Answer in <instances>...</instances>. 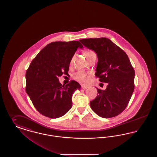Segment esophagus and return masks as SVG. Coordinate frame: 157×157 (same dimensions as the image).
Returning <instances> with one entry per match:
<instances>
[{"mask_svg": "<svg viewBox=\"0 0 157 157\" xmlns=\"http://www.w3.org/2000/svg\"><path fill=\"white\" fill-rule=\"evenodd\" d=\"M81 88H82V89H83V90H85V89L88 88L89 86H86V85H82V86H81Z\"/></svg>", "mask_w": 157, "mask_h": 157, "instance_id": "obj_1", "label": "esophagus"}]
</instances>
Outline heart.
Wrapping results in <instances>:
<instances>
[{
  "instance_id": "1",
  "label": "heart",
  "mask_w": 157,
  "mask_h": 157,
  "mask_svg": "<svg viewBox=\"0 0 157 157\" xmlns=\"http://www.w3.org/2000/svg\"><path fill=\"white\" fill-rule=\"evenodd\" d=\"M94 53V52L90 51H86L85 52V55H86V56H87L90 54H92ZM72 60H71V63H72ZM88 77H89V75L86 72H85L83 71H79L76 72L73 75V78H74V79L78 82H81V83L87 82Z\"/></svg>"
}]
</instances>
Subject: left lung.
<instances>
[{
	"label": "left lung",
	"instance_id": "obj_1",
	"mask_svg": "<svg viewBox=\"0 0 157 157\" xmlns=\"http://www.w3.org/2000/svg\"><path fill=\"white\" fill-rule=\"evenodd\" d=\"M79 41L98 56L95 76L107 83L105 90L97 88V97L90 102L98 116L109 118L126 108L134 90L135 71L127 53L106 37L89 38Z\"/></svg>",
	"mask_w": 157,
	"mask_h": 157
}]
</instances>
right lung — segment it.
Returning <instances> with one entry per match:
<instances>
[{
  "instance_id": "obj_1",
  "label": "right lung",
  "mask_w": 157,
  "mask_h": 157,
  "mask_svg": "<svg viewBox=\"0 0 157 157\" xmlns=\"http://www.w3.org/2000/svg\"><path fill=\"white\" fill-rule=\"evenodd\" d=\"M78 48L83 46L75 40L50 43L32 60L26 71V92L37 111L46 117L58 118L67 113L72 107L73 94L81 88L75 81L65 85L58 79L68 74Z\"/></svg>"
}]
</instances>
